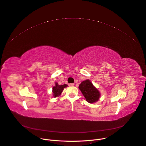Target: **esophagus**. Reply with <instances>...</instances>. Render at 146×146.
Returning a JSON list of instances; mask_svg holds the SVG:
<instances>
[{"label":"esophagus","instance_id":"1","mask_svg":"<svg viewBox=\"0 0 146 146\" xmlns=\"http://www.w3.org/2000/svg\"><path fill=\"white\" fill-rule=\"evenodd\" d=\"M74 85V83H70V84H69V86H73Z\"/></svg>","mask_w":146,"mask_h":146}]
</instances>
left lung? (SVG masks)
Instances as JSON below:
<instances>
[{
  "mask_svg": "<svg viewBox=\"0 0 146 146\" xmlns=\"http://www.w3.org/2000/svg\"><path fill=\"white\" fill-rule=\"evenodd\" d=\"M78 88L88 102L93 103L99 100L100 97V92L89 80H86L82 82L79 85Z\"/></svg>",
  "mask_w": 146,
  "mask_h": 146,
  "instance_id": "obj_1",
  "label": "left lung"
}]
</instances>
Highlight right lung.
Returning a JSON list of instances; mask_svg holds the SVG:
<instances>
[{
	"instance_id": "add662e5",
	"label": "right lung",
	"mask_w": 146,
	"mask_h": 146,
	"mask_svg": "<svg viewBox=\"0 0 146 146\" xmlns=\"http://www.w3.org/2000/svg\"><path fill=\"white\" fill-rule=\"evenodd\" d=\"M68 86V85L66 84H63V85H59L57 83L55 84V86L52 88V92L53 94H54V97H56L59 96H60L62 93V91L63 90V88L66 87Z\"/></svg>"
}]
</instances>
